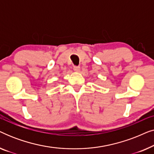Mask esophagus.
<instances>
[{"mask_svg": "<svg viewBox=\"0 0 154 154\" xmlns=\"http://www.w3.org/2000/svg\"><path fill=\"white\" fill-rule=\"evenodd\" d=\"M73 70H74L75 72H79L80 70H81V68H80V66H73Z\"/></svg>", "mask_w": 154, "mask_h": 154, "instance_id": "esophagus-1", "label": "esophagus"}]
</instances>
